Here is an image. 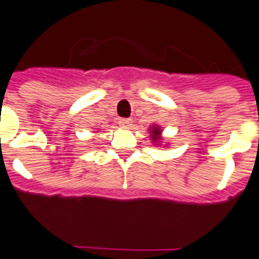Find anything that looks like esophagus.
Here are the masks:
<instances>
[{
    "mask_svg": "<svg viewBox=\"0 0 259 259\" xmlns=\"http://www.w3.org/2000/svg\"><path fill=\"white\" fill-rule=\"evenodd\" d=\"M131 120L130 118H120V121H118V124H120V127L122 128H130L131 127Z\"/></svg>",
    "mask_w": 259,
    "mask_h": 259,
    "instance_id": "34e87169",
    "label": "esophagus"
}]
</instances>
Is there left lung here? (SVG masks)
Instances as JSON below:
<instances>
[{"label":"left lung","instance_id":"obj_1","mask_svg":"<svg viewBox=\"0 0 259 259\" xmlns=\"http://www.w3.org/2000/svg\"><path fill=\"white\" fill-rule=\"evenodd\" d=\"M149 134H150V141L153 142V145H158L160 146L163 143V138H161L163 130H161L160 125H157V124L152 125L150 130H149Z\"/></svg>","mask_w":259,"mask_h":259}]
</instances>
